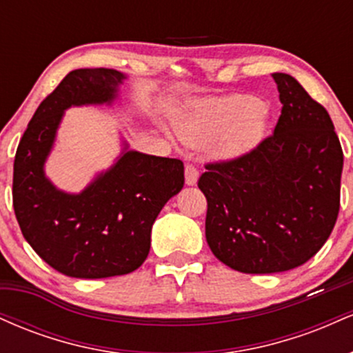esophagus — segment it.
Returning a JSON list of instances; mask_svg holds the SVG:
<instances>
[{
    "mask_svg": "<svg viewBox=\"0 0 353 353\" xmlns=\"http://www.w3.org/2000/svg\"><path fill=\"white\" fill-rule=\"evenodd\" d=\"M199 179V169L194 164H185V184L194 185Z\"/></svg>",
    "mask_w": 353,
    "mask_h": 353,
    "instance_id": "esophagus-1",
    "label": "esophagus"
}]
</instances>
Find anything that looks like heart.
I'll return each mask as SVG.
<instances>
[{
  "mask_svg": "<svg viewBox=\"0 0 353 353\" xmlns=\"http://www.w3.org/2000/svg\"><path fill=\"white\" fill-rule=\"evenodd\" d=\"M265 123V108L261 101L230 96L194 104L179 123V134L190 145H205L217 139L216 156L234 159L257 148L264 137Z\"/></svg>",
  "mask_w": 353,
  "mask_h": 353,
  "instance_id": "obj_1",
  "label": "heart"
}]
</instances>
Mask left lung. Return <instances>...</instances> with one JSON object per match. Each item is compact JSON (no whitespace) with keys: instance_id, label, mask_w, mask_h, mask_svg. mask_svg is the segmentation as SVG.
I'll list each match as a JSON object with an SVG mask.
<instances>
[{"instance_id":"1","label":"left lung","mask_w":353,"mask_h":353,"mask_svg":"<svg viewBox=\"0 0 353 353\" xmlns=\"http://www.w3.org/2000/svg\"><path fill=\"white\" fill-rule=\"evenodd\" d=\"M282 112L274 134L230 161L205 164V239L244 274L305 264L329 239L340 209L343 152L327 109L290 74L274 72Z\"/></svg>"}]
</instances>
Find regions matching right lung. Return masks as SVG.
<instances>
[{
  "label": "right lung",
  "mask_w": 353,
  "mask_h": 353,
  "mask_svg": "<svg viewBox=\"0 0 353 353\" xmlns=\"http://www.w3.org/2000/svg\"><path fill=\"white\" fill-rule=\"evenodd\" d=\"M125 76L108 68L74 70L36 109L14 156L13 208L28 244L46 264L76 279L124 275L143 265L151 229L184 185V164L124 151L81 194L44 176L64 109L111 103Z\"/></svg>",
  "instance_id": "right-lung-1"
}]
</instances>
